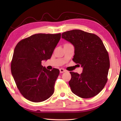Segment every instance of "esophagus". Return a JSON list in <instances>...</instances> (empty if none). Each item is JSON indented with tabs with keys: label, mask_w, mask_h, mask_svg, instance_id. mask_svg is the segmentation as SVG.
<instances>
[{
	"label": "esophagus",
	"mask_w": 121,
	"mask_h": 121,
	"mask_svg": "<svg viewBox=\"0 0 121 121\" xmlns=\"http://www.w3.org/2000/svg\"><path fill=\"white\" fill-rule=\"evenodd\" d=\"M65 71H66V70H65L64 69H62V68H60V73H64V72H65Z\"/></svg>",
	"instance_id": "1"
}]
</instances>
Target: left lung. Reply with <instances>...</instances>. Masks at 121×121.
I'll return each instance as SVG.
<instances>
[{
    "mask_svg": "<svg viewBox=\"0 0 121 121\" xmlns=\"http://www.w3.org/2000/svg\"><path fill=\"white\" fill-rule=\"evenodd\" d=\"M62 38L73 44V60L83 68L81 74L70 72L71 91L82 98L95 97L107 83L110 67L109 56L103 42L96 35L77 29L63 32Z\"/></svg>",
    "mask_w": 121,
    "mask_h": 121,
    "instance_id": "left-lung-1",
    "label": "left lung"
}]
</instances>
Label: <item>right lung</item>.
<instances>
[{
  "label": "right lung",
  "mask_w": 121,
  "mask_h": 121,
  "mask_svg": "<svg viewBox=\"0 0 121 121\" xmlns=\"http://www.w3.org/2000/svg\"><path fill=\"white\" fill-rule=\"evenodd\" d=\"M60 38V33L35 34L21 40L14 49L12 74L20 93L30 101H45L54 93L60 71H50L41 63L51 58Z\"/></svg>",
  "instance_id": "obj_1"
}]
</instances>
